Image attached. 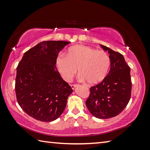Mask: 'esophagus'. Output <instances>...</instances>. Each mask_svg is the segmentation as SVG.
I'll return each mask as SVG.
<instances>
[{
	"mask_svg": "<svg viewBox=\"0 0 150 150\" xmlns=\"http://www.w3.org/2000/svg\"><path fill=\"white\" fill-rule=\"evenodd\" d=\"M77 86V85H75V84H71V87L72 90H75V88Z\"/></svg>",
	"mask_w": 150,
	"mask_h": 150,
	"instance_id": "34e87169",
	"label": "esophagus"
}]
</instances>
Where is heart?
<instances>
[{"label":"heart","instance_id":"obj_1","mask_svg":"<svg viewBox=\"0 0 150 150\" xmlns=\"http://www.w3.org/2000/svg\"><path fill=\"white\" fill-rule=\"evenodd\" d=\"M110 58L104 51L91 47L77 45L69 47L65 54H60L56 60L57 68L64 81L69 82L79 70V81L94 85L103 81L110 67Z\"/></svg>","mask_w":150,"mask_h":150}]
</instances>
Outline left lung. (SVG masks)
<instances>
[{
    "label": "left lung",
    "instance_id": "obj_1",
    "mask_svg": "<svg viewBox=\"0 0 150 150\" xmlns=\"http://www.w3.org/2000/svg\"><path fill=\"white\" fill-rule=\"evenodd\" d=\"M109 53L110 69L100 84L91 87L86 105L91 114L106 119L119 115L126 108L131 97L130 68L122 54L100 44Z\"/></svg>",
    "mask_w": 150,
    "mask_h": 150
}]
</instances>
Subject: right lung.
<instances>
[{
  "label": "right lung",
  "mask_w": 150,
  "mask_h": 150,
  "mask_svg": "<svg viewBox=\"0 0 150 150\" xmlns=\"http://www.w3.org/2000/svg\"><path fill=\"white\" fill-rule=\"evenodd\" d=\"M69 42H40L24 53L17 68L15 92L19 106L28 115L42 122L61 115L71 88L57 71L56 60Z\"/></svg>",
  "instance_id": "obj_1"
}]
</instances>
